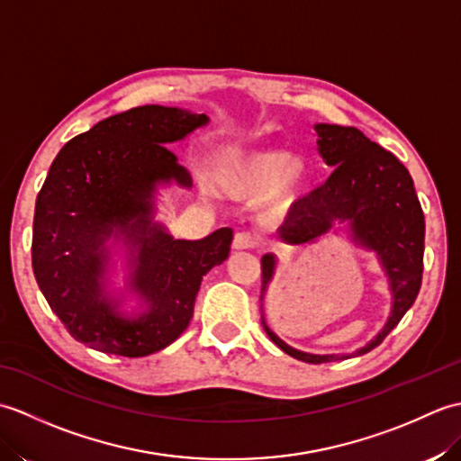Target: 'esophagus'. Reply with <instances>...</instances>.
Here are the masks:
<instances>
[{"mask_svg":"<svg viewBox=\"0 0 461 461\" xmlns=\"http://www.w3.org/2000/svg\"><path fill=\"white\" fill-rule=\"evenodd\" d=\"M231 248L236 251H241V249H251L256 248V241H253V238L249 236V233L246 231H240L233 236V241H231Z\"/></svg>","mask_w":461,"mask_h":461,"instance_id":"1","label":"esophagus"}]
</instances>
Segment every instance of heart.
Segmentation results:
<instances>
[{
  "label": "heart",
  "mask_w": 461,
  "mask_h": 461,
  "mask_svg": "<svg viewBox=\"0 0 461 461\" xmlns=\"http://www.w3.org/2000/svg\"><path fill=\"white\" fill-rule=\"evenodd\" d=\"M305 180V166L287 150L230 152L220 160L213 185L231 200H258L267 195L266 210L281 218L293 205L299 185Z\"/></svg>",
  "instance_id": "obj_1"
}]
</instances>
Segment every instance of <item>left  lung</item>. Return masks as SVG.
I'll return each instance as SVG.
<instances>
[{"instance_id": "1", "label": "left lung", "mask_w": 461, "mask_h": 461, "mask_svg": "<svg viewBox=\"0 0 461 461\" xmlns=\"http://www.w3.org/2000/svg\"><path fill=\"white\" fill-rule=\"evenodd\" d=\"M319 152L335 170L327 182L295 203L279 238L299 246L327 233L332 223L348 221L358 246L375 251L386 271L393 291V311L388 322L355 357L376 348L393 330L404 312L414 305L424 271V212L418 202L414 182L406 166L393 152L366 139L355 126L315 124ZM273 253L261 258V299L276 273ZM263 329L289 357L321 365L340 360L347 355H311L283 342L266 319Z\"/></svg>"}]
</instances>
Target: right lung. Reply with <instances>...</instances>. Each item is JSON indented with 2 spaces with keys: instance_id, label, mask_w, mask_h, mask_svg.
<instances>
[{
  "instance_id": "right-lung-1",
  "label": "right lung",
  "mask_w": 461,
  "mask_h": 461,
  "mask_svg": "<svg viewBox=\"0 0 461 461\" xmlns=\"http://www.w3.org/2000/svg\"><path fill=\"white\" fill-rule=\"evenodd\" d=\"M208 116L146 104L96 122L57 154L35 202L32 263L37 285L68 335L106 355L149 357L178 339L194 315L202 277L230 256L233 231L174 240L152 223L158 184L190 188L170 142ZM131 249V288L149 309L124 318L104 293L105 240Z\"/></svg>"
}]
</instances>
